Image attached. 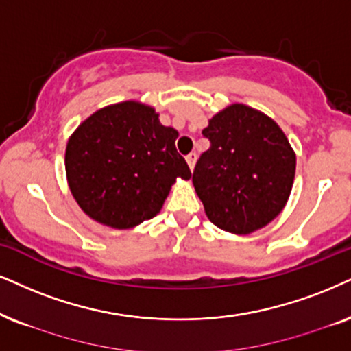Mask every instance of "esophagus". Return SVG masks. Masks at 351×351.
<instances>
[{
	"instance_id": "34e87169",
	"label": "esophagus",
	"mask_w": 351,
	"mask_h": 351,
	"mask_svg": "<svg viewBox=\"0 0 351 351\" xmlns=\"http://www.w3.org/2000/svg\"><path fill=\"white\" fill-rule=\"evenodd\" d=\"M196 160H197V154L196 152H191L188 157H186V162H188V165L191 170H194V165H196Z\"/></svg>"
}]
</instances>
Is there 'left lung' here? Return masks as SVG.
<instances>
[{
  "label": "left lung",
  "mask_w": 351,
  "mask_h": 351,
  "mask_svg": "<svg viewBox=\"0 0 351 351\" xmlns=\"http://www.w3.org/2000/svg\"><path fill=\"white\" fill-rule=\"evenodd\" d=\"M202 134L210 147L196 163L193 184L207 219L234 234L264 228L293 188L296 155L285 132L259 110L232 104L208 119Z\"/></svg>",
  "instance_id": "1"
}]
</instances>
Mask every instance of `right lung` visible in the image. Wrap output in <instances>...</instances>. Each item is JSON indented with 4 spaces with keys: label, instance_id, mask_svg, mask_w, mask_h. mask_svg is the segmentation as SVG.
<instances>
[{
    "label": "right lung",
    "instance_id": "add662e5",
    "mask_svg": "<svg viewBox=\"0 0 351 351\" xmlns=\"http://www.w3.org/2000/svg\"><path fill=\"white\" fill-rule=\"evenodd\" d=\"M176 137L178 131L163 126L154 106L141 101L97 110L66 145L71 194L92 220L114 230L154 219L176 178L193 176Z\"/></svg>",
    "mask_w": 351,
    "mask_h": 351
}]
</instances>
